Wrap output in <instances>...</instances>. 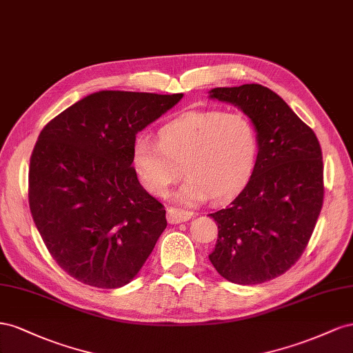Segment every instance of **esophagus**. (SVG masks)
<instances>
[{
    "mask_svg": "<svg viewBox=\"0 0 353 353\" xmlns=\"http://www.w3.org/2000/svg\"><path fill=\"white\" fill-rule=\"evenodd\" d=\"M190 217H192V213L182 208H176V207H170L167 210V220L168 223L176 225V223H183V221H188Z\"/></svg>",
    "mask_w": 353,
    "mask_h": 353,
    "instance_id": "obj_1",
    "label": "esophagus"
}]
</instances>
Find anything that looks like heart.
Here are the masks:
<instances>
[{"label":"heart","mask_w":353,"mask_h":353,"mask_svg":"<svg viewBox=\"0 0 353 353\" xmlns=\"http://www.w3.org/2000/svg\"><path fill=\"white\" fill-rule=\"evenodd\" d=\"M257 157L254 124L243 114L221 110L180 115L159 128L158 142L139 136L132 149L140 183L152 195H164L183 167L188 179L173 198L185 204L236 194L253 174Z\"/></svg>","instance_id":"obj_1"}]
</instances>
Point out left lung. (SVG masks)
Returning a JSON list of instances; mask_svg holds the SVG:
<instances>
[{"label":"left lung","instance_id":"8db88e82","mask_svg":"<svg viewBox=\"0 0 353 353\" xmlns=\"http://www.w3.org/2000/svg\"><path fill=\"white\" fill-rule=\"evenodd\" d=\"M210 97L238 106L251 119L259 157L241 194L208 214L219 228L208 259L230 283H266L296 263L315 229L324 201L321 146L312 128L268 87H217Z\"/></svg>","mask_w":353,"mask_h":353}]
</instances>
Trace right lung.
I'll list each match as a JSON object with an SVG mask.
<instances>
[{
	"mask_svg": "<svg viewBox=\"0 0 353 353\" xmlns=\"http://www.w3.org/2000/svg\"><path fill=\"white\" fill-rule=\"evenodd\" d=\"M183 97L103 90L39 133L29 165V208L50 254L97 288L128 284L167 228L164 205L132 167L139 132Z\"/></svg>",
	"mask_w": 353,
	"mask_h": 353,
	"instance_id": "right-lung-1",
	"label": "right lung"
}]
</instances>
